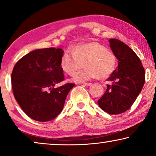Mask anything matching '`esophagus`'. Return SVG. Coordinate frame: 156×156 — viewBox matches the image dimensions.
I'll use <instances>...</instances> for the list:
<instances>
[{"label":"esophagus","instance_id":"obj_1","mask_svg":"<svg viewBox=\"0 0 156 156\" xmlns=\"http://www.w3.org/2000/svg\"><path fill=\"white\" fill-rule=\"evenodd\" d=\"M83 85H84V86H86V87H89V86H90V85H91V83H84Z\"/></svg>","mask_w":156,"mask_h":156}]
</instances>
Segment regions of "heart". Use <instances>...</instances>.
<instances>
[{"mask_svg":"<svg viewBox=\"0 0 156 156\" xmlns=\"http://www.w3.org/2000/svg\"><path fill=\"white\" fill-rule=\"evenodd\" d=\"M84 63L87 67L74 74L72 78L73 82H84L97 76L101 79L108 77L116 69L117 58L114 52L99 42H85L63 53L60 67L65 73L72 75L84 67Z\"/></svg>","mask_w":156,"mask_h":156,"instance_id":"obj_1","label":"heart"}]
</instances>
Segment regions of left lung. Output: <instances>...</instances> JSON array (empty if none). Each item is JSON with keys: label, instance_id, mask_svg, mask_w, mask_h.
Returning <instances> with one entry per match:
<instances>
[{"label": "left lung", "instance_id": "1", "mask_svg": "<svg viewBox=\"0 0 156 156\" xmlns=\"http://www.w3.org/2000/svg\"><path fill=\"white\" fill-rule=\"evenodd\" d=\"M108 42L119 65L107 80L112 84H107L98 104L104 112L114 115L129 109L136 101L145 83V70L137 55L127 44L117 39Z\"/></svg>", "mask_w": 156, "mask_h": 156}]
</instances>
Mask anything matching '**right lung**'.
<instances>
[{
	"label": "right lung",
	"instance_id": "right-lung-1",
	"mask_svg": "<svg viewBox=\"0 0 156 156\" xmlns=\"http://www.w3.org/2000/svg\"><path fill=\"white\" fill-rule=\"evenodd\" d=\"M64 51L44 48L32 51L18 60L11 74L15 99L33 120L49 121L62 110L66 97L74 84L55 85L65 80L60 67Z\"/></svg>",
	"mask_w": 156,
	"mask_h": 156
}]
</instances>
